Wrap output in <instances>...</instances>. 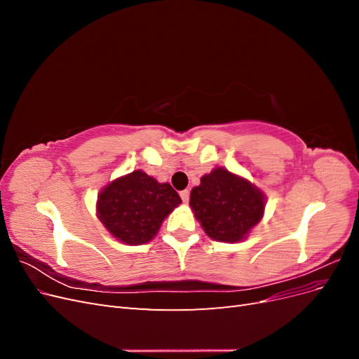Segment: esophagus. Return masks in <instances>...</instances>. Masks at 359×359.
Listing matches in <instances>:
<instances>
[{"mask_svg": "<svg viewBox=\"0 0 359 359\" xmlns=\"http://www.w3.org/2000/svg\"><path fill=\"white\" fill-rule=\"evenodd\" d=\"M180 196H181V199H182L184 203H187V202H189V196H190V191H189V190H182V191L180 193Z\"/></svg>", "mask_w": 359, "mask_h": 359, "instance_id": "esophagus-1", "label": "esophagus"}]
</instances>
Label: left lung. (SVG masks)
I'll list each match as a JSON object with an SVG mask.
<instances>
[{
	"label": "left lung",
	"mask_w": 359,
	"mask_h": 359,
	"mask_svg": "<svg viewBox=\"0 0 359 359\" xmlns=\"http://www.w3.org/2000/svg\"><path fill=\"white\" fill-rule=\"evenodd\" d=\"M266 198L247 178L214 168L191 189L190 208L214 241L240 243L262 220Z\"/></svg>",
	"instance_id": "left-lung-1"
}]
</instances>
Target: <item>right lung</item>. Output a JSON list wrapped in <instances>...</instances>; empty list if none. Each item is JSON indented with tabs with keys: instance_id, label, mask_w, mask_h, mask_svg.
<instances>
[{
	"instance_id": "add662e5",
	"label": "right lung",
	"mask_w": 359,
	"mask_h": 359,
	"mask_svg": "<svg viewBox=\"0 0 359 359\" xmlns=\"http://www.w3.org/2000/svg\"><path fill=\"white\" fill-rule=\"evenodd\" d=\"M180 203V194L169 182H158L137 169L100 190L95 215L119 243L142 245L153 240L161 223Z\"/></svg>"
}]
</instances>
